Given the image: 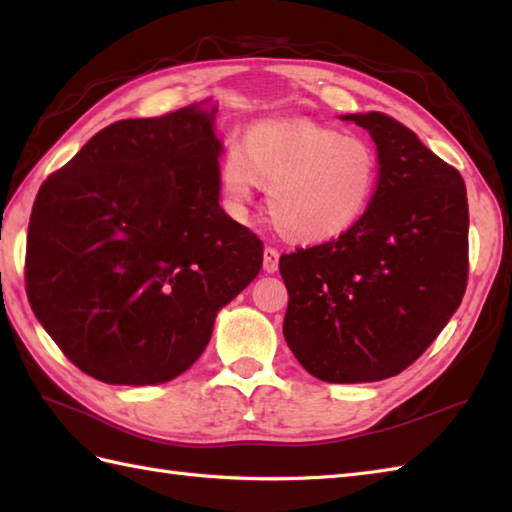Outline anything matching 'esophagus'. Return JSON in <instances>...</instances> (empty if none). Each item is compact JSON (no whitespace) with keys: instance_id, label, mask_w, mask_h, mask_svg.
Returning a JSON list of instances; mask_svg holds the SVG:
<instances>
[{"instance_id":"esophagus-1","label":"esophagus","mask_w":512,"mask_h":512,"mask_svg":"<svg viewBox=\"0 0 512 512\" xmlns=\"http://www.w3.org/2000/svg\"><path fill=\"white\" fill-rule=\"evenodd\" d=\"M264 270L268 275H273V273H277L279 270V253L275 248H270V246H266L264 248Z\"/></svg>"}]
</instances>
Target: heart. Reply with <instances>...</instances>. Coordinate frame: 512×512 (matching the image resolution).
<instances>
[{
  "label": "heart",
  "mask_w": 512,
  "mask_h": 512,
  "mask_svg": "<svg viewBox=\"0 0 512 512\" xmlns=\"http://www.w3.org/2000/svg\"><path fill=\"white\" fill-rule=\"evenodd\" d=\"M380 160L356 134L308 121L259 123L244 147L231 145L220 165L226 209L242 217L259 187L279 235L319 244L350 231L374 202Z\"/></svg>",
  "instance_id": "obj_1"
}]
</instances>
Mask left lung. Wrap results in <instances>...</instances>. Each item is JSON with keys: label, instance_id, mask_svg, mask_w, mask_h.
I'll use <instances>...</instances> for the list:
<instances>
[{"label": "left lung", "instance_id": "8db88e82", "mask_svg": "<svg viewBox=\"0 0 512 512\" xmlns=\"http://www.w3.org/2000/svg\"><path fill=\"white\" fill-rule=\"evenodd\" d=\"M372 136L380 180L365 217L332 242L281 255L286 343L325 383L400 374L458 310L469 202L458 169L383 112L345 114Z\"/></svg>", "mask_w": 512, "mask_h": 512}]
</instances>
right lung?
I'll return each mask as SVG.
<instances>
[{"label":"right lung","mask_w":512,"mask_h":512,"mask_svg":"<svg viewBox=\"0 0 512 512\" xmlns=\"http://www.w3.org/2000/svg\"><path fill=\"white\" fill-rule=\"evenodd\" d=\"M215 114L206 99L112 123L41 184L28 299L96 380L140 387L187 372L217 312L262 270V242L220 206Z\"/></svg>","instance_id":"obj_1"}]
</instances>
